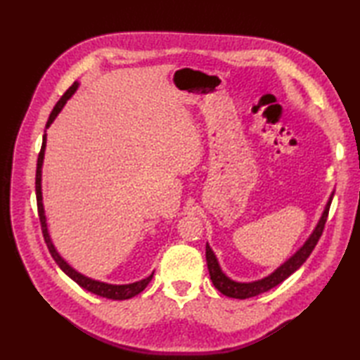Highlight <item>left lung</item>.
I'll return each mask as SVG.
<instances>
[{
    "mask_svg": "<svg viewBox=\"0 0 360 360\" xmlns=\"http://www.w3.org/2000/svg\"><path fill=\"white\" fill-rule=\"evenodd\" d=\"M333 196H334V192L330 195V198H328V202L322 212V217H320V219L317 221L314 231L311 232L307 241H304L302 246L298 248L295 254L290 255L285 263H281L274 272H271L269 275H266V277L259 278V280L236 281V280H232L231 277H227V275L223 272V269H221L218 258L215 254H213V250L209 246V243L205 244V259H207V267H209V274H210V280L213 283V286H215L219 292L226 297L240 298V300H243V298H249V297H255L258 294H263V292H266V290H269L277 285H280L281 281H285L289 275H292L298 269V267L307 262V258L311 255V252L314 250L320 235H322V232H323V227H325L326 218H328V210H330Z\"/></svg>",
    "mask_w": 360,
    "mask_h": 360,
    "instance_id": "8db88e82",
    "label": "left lung"
}]
</instances>
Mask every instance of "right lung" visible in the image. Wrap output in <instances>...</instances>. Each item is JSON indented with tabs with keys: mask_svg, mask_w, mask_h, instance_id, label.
Returning <instances> with one entry per match:
<instances>
[{
	"mask_svg": "<svg viewBox=\"0 0 360 360\" xmlns=\"http://www.w3.org/2000/svg\"><path fill=\"white\" fill-rule=\"evenodd\" d=\"M80 83L79 82H74V85L66 91V93L62 96V98L57 102V105L53 106V110L51 112V116L48 119V124H46V129H48L52 122L56 120V117L58 116V112L63 110V106L66 105V102L70 101L72 97V94L77 91ZM46 131L43 134V143H41V150H40V155H38V160H37V174H35V192H37V207H38V217H40V223H41V231H43V236H44V241L48 244V249L51 252L52 258L56 259V263L58 264L60 269H62L68 277L71 280H74L75 283L80 288H83L85 290H89L91 294H96L98 297H105V298H111V300H127V298H131L134 295H137L139 292L147 288L148 283L153 278V274L151 272L148 277H145L139 281H134V283H128V285H111V283H105V281H98L94 278H89L86 275H83L80 272H77L74 269V267L66 262V259L58 254L56 246H53V243L51 240V235H49V229H48V223H46V213H44V205H43V192H41V168H43V160H44V150H46Z\"/></svg>",
	"mask_w": 360,
	"mask_h": 360,
	"instance_id": "add662e5",
	"label": "right lung"
}]
</instances>
